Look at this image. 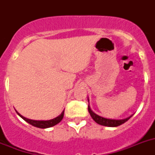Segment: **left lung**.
Masks as SVG:
<instances>
[{"instance_id":"8db88e82","label":"left lung","mask_w":155,"mask_h":155,"mask_svg":"<svg viewBox=\"0 0 155 155\" xmlns=\"http://www.w3.org/2000/svg\"><path fill=\"white\" fill-rule=\"evenodd\" d=\"M88 100V103H89V99ZM88 112H89L90 115H91V118L94 120V122H96L97 124H99V125L105 126V127H118V126L122 125L123 124H124L125 122H127L129 119L132 117L133 115L130 116L129 117H127L125 119H122V120H115V119H107L105 118V117H102V116H100L98 115H97L96 113H94L92 110L91 109V107L89 106V104H88Z\"/></svg>"}]
</instances>
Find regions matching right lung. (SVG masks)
I'll return each mask as SVG.
<instances>
[{
	"label": "right lung",
	"instance_id": "add662e5",
	"mask_svg": "<svg viewBox=\"0 0 155 155\" xmlns=\"http://www.w3.org/2000/svg\"><path fill=\"white\" fill-rule=\"evenodd\" d=\"M17 112V111H16ZM18 115L20 117L23 119L25 122H27L28 124H31V126L33 127H38V128L41 129H46V128H50V127H53V126L57 125V124H59L60 122L62 120V119L64 118V110L61 113V115H59L58 116H57L56 118H53L52 120H30V119L25 118L23 116H21L20 113H18L17 112Z\"/></svg>",
	"mask_w": 155,
	"mask_h": 155
}]
</instances>
